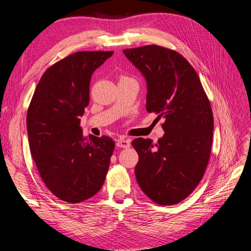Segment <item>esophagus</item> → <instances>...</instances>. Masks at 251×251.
I'll return each instance as SVG.
<instances>
[{"mask_svg":"<svg viewBox=\"0 0 251 251\" xmlns=\"http://www.w3.org/2000/svg\"><path fill=\"white\" fill-rule=\"evenodd\" d=\"M116 146H117L118 148L127 149V148H130V146H131V142H130V140H128V139L120 138V139H118V140H117V142H116Z\"/></svg>","mask_w":251,"mask_h":251,"instance_id":"34e87169","label":"esophagus"}]
</instances>
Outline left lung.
Segmentation results:
<instances>
[{"label": "left lung", "mask_w": 251, "mask_h": 251, "mask_svg": "<svg viewBox=\"0 0 251 251\" xmlns=\"http://www.w3.org/2000/svg\"><path fill=\"white\" fill-rule=\"evenodd\" d=\"M147 80V111L165 119L163 137L136 138L135 175L142 192L159 205L184 200L198 186L210 156L214 115L198 74L186 58L157 45L125 49Z\"/></svg>", "instance_id": "obj_1"}]
</instances>
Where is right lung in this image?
I'll use <instances>...</instances> for the list:
<instances>
[{
  "label": "right lung",
  "instance_id": "1",
  "mask_svg": "<svg viewBox=\"0 0 251 251\" xmlns=\"http://www.w3.org/2000/svg\"><path fill=\"white\" fill-rule=\"evenodd\" d=\"M113 51H79L49 67L27 112L30 151L49 191L68 203L85 201L101 188L115 142L82 135L80 116L90 100L93 72Z\"/></svg>",
  "mask_w": 251,
  "mask_h": 251
}]
</instances>
